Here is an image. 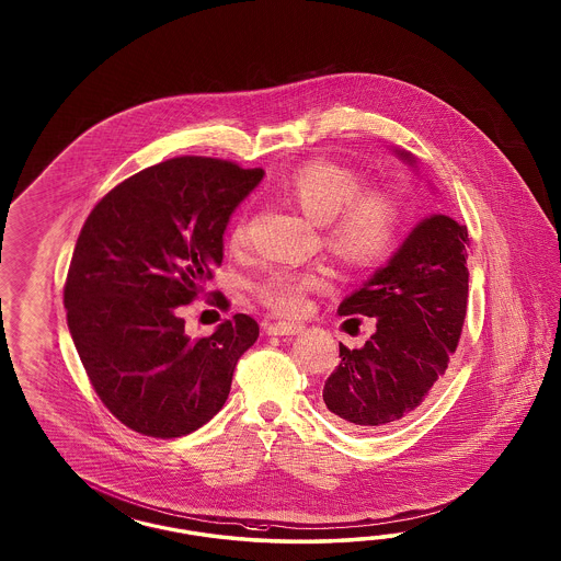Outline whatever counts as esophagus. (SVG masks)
<instances>
[{
    "label": "esophagus",
    "instance_id": "34e87169",
    "mask_svg": "<svg viewBox=\"0 0 561 561\" xmlns=\"http://www.w3.org/2000/svg\"><path fill=\"white\" fill-rule=\"evenodd\" d=\"M302 331V324L289 323V321H277L267 327V333L270 335H296Z\"/></svg>",
    "mask_w": 561,
    "mask_h": 561
}]
</instances>
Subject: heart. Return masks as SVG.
I'll use <instances>...</instances> for the list:
<instances>
[{
  "mask_svg": "<svg viewBox=\"0 0 561 561\" xmlns=\"http://www.w3.org/2000/svg\"><path fill=\"white\" fill-rule=\"evenodd\" d=\"M282 195L310 220L324 224L329 249L347 263L374 265L391 255L401 232V204L385 187H366L356 169L333 160H312L291 170ZM232 249L249 240L247 218L240 214L230 228ZM323 286L317 272L273 267L253 284L256 300L279 314H298L306 296Z\"/></svg>",
  "mask_w": 561,
  "mask_h": 561,
  "instance_id": "heart-1",
  "label": "heart"
}]
</instances>
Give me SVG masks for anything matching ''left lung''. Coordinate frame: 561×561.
<instances>
[{
  "label": "left lung",
  "mask_w": 561,
  "mask_h": 561,
  "mask_svg": "<svg viewBox=\"0 0 561 561\" xmlns=\"http://www.w3.org/2000/svg\"><path fill=\"white\" fill-rule=\"evenodd\" d=\"M401 156L413 162L408 152ZM467 226L430 216L387 267L341 302L343 317L376 319L364 347L340 343V366L324 382V405L341 424L356 432L387 427L417 411L438 387L467 314Z\"/></svg>",
  "instance_id": "left-lung-1"
}]
</instances>
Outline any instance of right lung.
Listing matches in <instances>:
<instances>
[{
  "label": "right lung",
  "instance_id": "1",
  "mask_svg": "<svg viewBox=\"0 0 561 561\" xmlns=\"http://www.w3.org/2000/svg\"><path fill=\"white\" fill-rule=\"evenodd\" d=\"M261 179L179 156L125 179L85 218L64 288L69 333L104 408L134 432L179 438L224 408L259 324L234 314L191 340L179 312L214 277L230 214ZM214 305L230 302L216 291Z\"/></svg>",
  "mask_w": 561,
  "mask_h": 561
}]
</instances>
